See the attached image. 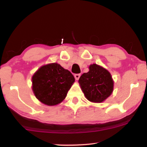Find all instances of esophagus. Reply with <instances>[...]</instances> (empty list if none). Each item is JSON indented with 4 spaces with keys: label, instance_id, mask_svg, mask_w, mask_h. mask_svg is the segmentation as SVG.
<instances>
[{
    "label": "esophagus",
    "instance_id": "1",
    "mask_svg": "<svg viewBox=\"0 0 147 147\" xmlns=\"http://www.w3.org/2000/svg\"><path fill=\"white\" fill-rule=\"evenodd\" d=\"M81 74H74V78L76 80H78L80 78V77Z\"/></svg>",
    "mask_w": 147,
    "mask_h": 147
}]
</instances>
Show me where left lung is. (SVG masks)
Masks as SVG:
<instances>
[{
  "instance_id": "8db88e82",
  "label": "left lung",
  "mask_w": 147,
  "mask_h": 147,
  "mask_svg": "<svg viewBox=\"0 0 147 147\" xmlns=\"http://www.w3.org/2000/svg\"><path fill=\"white\" fill-rule=\"evenodd\" d=\"M86 97L93 102H102L112 93L113 81L110 73L96 64L89 66V71L79 78Z\"/></svg>"
}]
</instances>
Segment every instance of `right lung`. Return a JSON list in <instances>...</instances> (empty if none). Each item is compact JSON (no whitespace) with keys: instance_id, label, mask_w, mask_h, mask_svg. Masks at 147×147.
<instances>
[{"instance_id":"add662e5","label":"right lung","mask_w":147,"mask_h":147,"mask_svg":"<svg viewBox=\"0 0 147 147\" xmlns=\"http://www.w3.org/2000/svg\"><path fill=\"white\" fill-rule=\"evenodd\" d=\"M74 80L71 72L60 65L48 64L39 68L32 76V89L42 103L54 106L64 100Z\"/></svg>"}]
</instances>
